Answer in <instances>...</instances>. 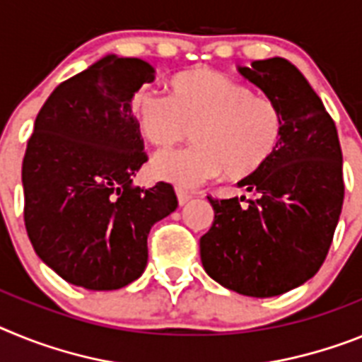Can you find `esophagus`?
Listing matches in <instances>:
<instances>
[{
    "mask_svg": "<svg viewBox=\"0 0 362 362\" xmlns=\"http://www.w3.org/2000/svg\"><path fill=\"white\" fill-rule=\"evenodd\" d=\"M191 197H193V194L187 193L185 189H180V187H177V199H178V204H180V206H184V204L189 202Z\"/></svg>",
    "mask_w": 362,
    "mask_h": 362,
    "instance_id": "obj_1",
    "label": "esophagus"
}]
</instances>
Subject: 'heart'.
Segmentation results:
<instances>
[{
    "instance_id": "b5f03b06",
    "label": "heart",
    "mask_w": 362,
    "mask_h": 362,
    "mask_svg": "<svg viewBox=\"0 0 362 362\" xmlns=\"http://www.w3.org/2000/svg\"><path fill=\"white\" fill-rule=\"evenodd\" d=\"M169 96L142 89L133 96L138 131L151 146L168 151L193 129L197 146L158 155L151 171L158 180L193 189L226 171L253 177L272 162L284 136V115L275 100L209 67L177 72Z\"/></svg>"
}]
</instances>
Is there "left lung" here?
<instances>
[{
	"label": "left lung",
	"instance_id": "obj_1",
	"mask_svg": "<svg viewBox=\"0 0 362 362\" xmlns=\"http://www.w3.org/2000/svg\"><path fill=\"white\" fill-rule=\"evenodd\" d=\"M275 100L284 136L272 162L238 187L255 194L207 197L215 220L200 238L206 273L247 297H275L312 279L325 262L344 200L337 127L306 78L284 58L238 67Z\"/></svg>",
	"mask_w": 362,
	"mask_h": 362
}]
</instances>
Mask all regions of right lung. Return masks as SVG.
Here are the masks:
<instances>
[{
  "label": "right lung",
  "mask_w": 362,
  "mask_h": 362,
  "mask_svg": "<svg viewBox=\"0 0 362 362\" xmlns=\"http://www.w3.org/2000/svg\"><path fill=\"white\" fill-rule=\"evenodd\" d=\"M153 80L144 59L105 56L59 83L36 116L21 168L25 228L37 257L74 286L136 281L151 228L178 206L171 184L133 185L147 155L131 102Z\"/></svg>",
  "instance_id": "1"
}]
</instances>
